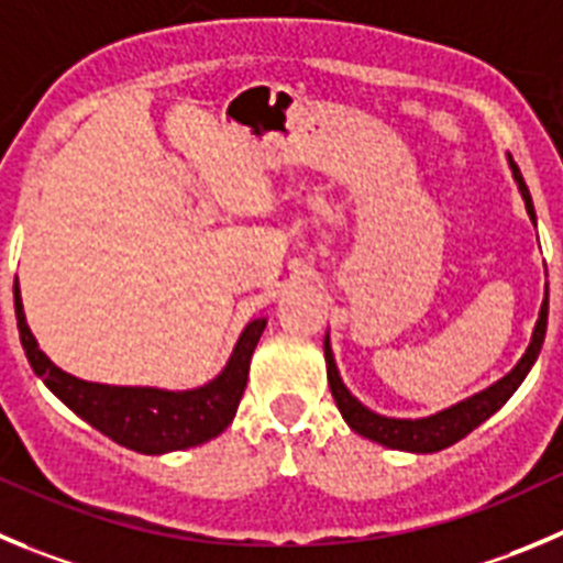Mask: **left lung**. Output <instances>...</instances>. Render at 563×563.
Segmentation results:
<instances>
[{
	"label": "left lung",
	"instance_id": "8db88e82",
	"mask_svg": "<svg viewBox=\"0 0 563 563\" xmlns=\"http://www.w3.org/2000/svg\"><path fill=\"white\" fill-rule=\"evenodd\" d=\"M511 161V157H508ZM511 169H514V180H517L519 191H522L525 199V208H528V217L530 222L536 224V210H533V199H530L528 186H525L522 175H519L517 163L511 161ZM548 306H550V297L544 294V302H542V311H539V322L533 328V339H530L528 350L525 355L519 358V364L508 372L503 380H497L495 386H488L486 391L475 394L470 400L459 402V406L448 408V411H439L428 419H391V417H380V413L369 411L366 406H361L355 400L353 394L346 391V386L341 383L339 369H335V361H333V350H330V339L324 335V361H328V383H330V391H333V400L339 406L341 417L355 433H361L364 439L377 441L383 448H391V450H408V453H439V450L450 448L455 441L464 439L466 433L477 428V424L486 422L488 417L495 411H500L503 406L508 402L514 391L519 388V383L525 380V375L530 372L533 361L539 358L542 353V344H544V333H548Z\"/></svg>",
	"mask_w": 563,
	"mask_h": 563
}]
</instances>
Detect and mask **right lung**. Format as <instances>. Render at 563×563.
Here are the masks:
<instances>
[{
  "instance_id": "obj_1",
  "label": "right lung",
  "mask_w": 563,
  "mask_h": 563,
  "mask_svg": "<svg viewBox=\"0 0 563 563\" xmlns=\"http://www.w3.org/2000/svg\"><path fill=\"white\" fill-rule=\"evenodd\" d=\"M15 319H19L21 346L27 353L35 375L46 383L57 400L66 402L77 417L86 419L91 428L113 439L122 448L144 455L172 453V450L197 448L202 441L222 433L235 417L241 394L250 375V358L255 353L257 339L266 328V317L252 319L241 333L233 355L222 375L191 391H163V388L141 386H104L88 383L80 377L57 369L38 350L24 319L19 297V280L13 283Z\"/></svg>"
}]
</instances>
